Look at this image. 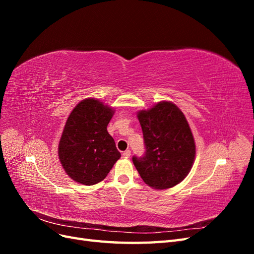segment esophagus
Returning <instances> with one entry per match:
<instances>
[{
  "instance_id": "34e87169",
  "label": "esophagus",
  "mask_w": 254,
  "mask_h": 254,
  "mask_svg": "<svg viewBox=\"0 0 254 254\" xmlns=\"http://www.w3.org/2000/svg\"><path fill=\"white\" fill-rule=\"evenodd\" d=\"M130 155H131V151H130L129 149H127V150H125L124 152H123V156H124L125 158H129Z\"/></svg>"
}]
</instances>
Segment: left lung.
I'll list each match as a JSON object with an SVG mask.
<instances>
[{
  "instance_id": "1",
  "label": "left lung",
  "mask_w": 254,
  "mask_h": 254,
  "mask_svg": "<svg viewBox=\"0 0 254 254\" xmlns=\"http://www.w3.org/2000/svg\"><path fill=\"white\" fill-rule=\"evenodd\" d=\"M145 155L132 162L143 181L157 190L173 188L189 175L196 146L182 111L171 102H160L137 112Z\"/></svg>"
}]
</instances>
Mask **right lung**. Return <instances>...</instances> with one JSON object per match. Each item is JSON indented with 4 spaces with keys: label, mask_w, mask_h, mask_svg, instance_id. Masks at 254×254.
Wrapping results in <instances>:
<instances>
[{
    "label": "right lung",
    "mask_w": 254,
    "mask_h": 254,
    "mask_svg": "<svg viewBox=\"0 0 254 254\" xmlns=\"http://www.w3.org/2000/svg\"><path fill=\"white\" fill-rule=\"evenodd\" d=\"M114 110L95 98L81 101L68 115L60 137L58 155L74 181L93 186L103 181L121 158L107 131Z\"/></svg>",
    "instance_id": "1"
}]
</instances>
